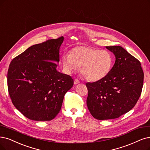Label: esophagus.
I'll use <instances>...</instances> for the list:
<instances>
[{"instance_id":"obj_1","label":"esophagus","mask_w":150,"mask_h":150,"mask_svg":"<svg viewBox=\"0 0 150 150\" xmlns=\"http://www.w3.org/2000/svg\"><path fill=\"white\" fill-rule=\"evenodd\" d=\"M80 83V81L78 79H75L74 80V85H77Z\"/></svg>"}]
</instances>
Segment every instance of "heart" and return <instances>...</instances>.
I'll return each instance as SVG.
<instances>
[{
	"label": "heart",
	"mask_w": 150,
	"mask_h": 150,
	"mask_svg": "<svg viewBox=\"0 0 150 150\" xmlns=\"http://www.w3.org/2000/svg\"><path fill=\"white\" fill-rule=\"evenodd\" d=\"M62 63L67 73L71 74L80 67L81 74L87 81L95 82L109 74L112 65V57L107 51L79 46L72 49L69 55H64Z\"/></svg>",
	"instance_id": "b5f03b06"
}]
</instances>
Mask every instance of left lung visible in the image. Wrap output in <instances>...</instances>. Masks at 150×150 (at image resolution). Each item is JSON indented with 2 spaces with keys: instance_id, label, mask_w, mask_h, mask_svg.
Wrapping results in <instances>:
<instances>
[{
  "instance_id": "8db88e82",
  "label": "left lung",
  "mask_w": 150,
  "mask_h": 150,
  "mask_svg": "<svg viewBox=\"0 0 150 150\" xmlns=\"http://www.w3.org/2000/svg\"><path fill=\"white\" fill-rule=\"evenodd\" d=\"M114 54L115 64L103 79L86 84V104L98 120L119 117L135 106L143 85L144 74L140 61L121 46H106Z\"/></svg>"
}]
</instances>
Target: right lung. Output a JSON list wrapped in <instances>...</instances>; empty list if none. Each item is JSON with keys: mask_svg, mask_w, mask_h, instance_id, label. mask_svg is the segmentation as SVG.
Returning <instances> with one entry per match:
<instances>
[{"mask_svg": "<svg viewBox=\"0 0 150 150\" xmlns=\"http://www.w3.org/2000/svg\"><path fill=\"white\" fill-rule=\"evenodd\" d=\"M64 39L33 45L10 64L9 95L15 107L29 119H53L60 111L65 93L74 85L70 76L56 69Z\"/></svg>", "mask_w": 150, "mask_h": 150, "instance_id": "1", "label": "right lung"}]
</instances>
